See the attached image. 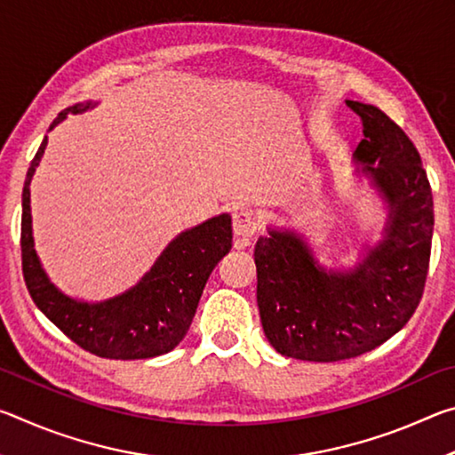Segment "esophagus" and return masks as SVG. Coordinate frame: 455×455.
<instances>
[{"instance_id":"obj_1","label":"esophagus","mask_w":455,"mask_h":455,"mask_svg":"<svg viewBox=\"0 0 455 455\" xmlns=\"http://www.w3.org/2000/svg\"><path fill=\"white\" fill-rule=\"evenodd\" d=\"M259 228V222H257V217L255 212H252L251 209H236L235 214H233V230L236 236H243V238H249L257 233Z\"/></svg>"}]
</instances>
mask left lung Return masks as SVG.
I'll return each mask as SVG.
<instances>
[{"mask_svg": "<svg viewBox=\"0 0 455 455\" xmlns=\"http://www.w3.org/2000/svg\"><path fill=\"white\" fill-rule=\"evenodd\" d=\"M347 106L363 120L355 160L389 204L385 238L349 273L325 271L292 233L271 230L255 246L268 343L317 363L363 355L405 327L426 287L434 235V196L410 136L377 106Z\"/></svg>", "mask_w": 455, "mask_h": 455, "instance_id": "left-lung-1", "label": "left lung"}]
</instances>
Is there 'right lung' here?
Wrapping results in <instances>:
<instances>
[{"label":"right lung","mask_w":455,"mask_h":455,"mask_svg":"<svg viewBox=\"0 0 455 455\" xmlns=\"http://www.w3.org/2000/svg\"><path fill=\"white\" fill-rule=\"evenodd\" d=\"M92 106L86 102L66 108L50 128L66 114H78ZM45 144L48 138H44L28 168L21 195V271L37 309L92 355L148 359L172 351L187 335L212 268L233 246L230 217L220 214L176 236L142 281L124 295L94 305L74 301L50 283L34 251L29 182Z\"/></svg>","instance_id":"add662e5"}]
</instances>
